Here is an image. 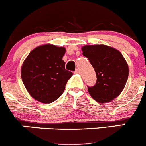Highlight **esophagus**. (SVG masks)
<instances>
[{"instance_id":"1","label":"esophagus","mask_w":146,"mask_h":146,"mask_svg":"<svg viewBox=\"0 0 146 146\" xmlns=\"http://www.w3.org/2000/svg\"><path fill=\"white\" fill-rule=\"evenodd\" d=\"M74 74H79V70H76V71L74 72Z\"/></svg>"}]
</instances>
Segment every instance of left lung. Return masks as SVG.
<instances>
[{
    "label": "left lung",
    "mask_w": 146,
    "mask_h": 146,
    "mask_svg": "<svg viewBox=\"0 0 146 146\" xmlns=\"http://www.w3.org/2000/svg\"><path fill=\"white\" fill-rule=\"evenodd\" d=\"M82 54L87 57L96 74V84L88 87L99 103L111 102L120 95L128 77V65L121 53L105 44L85 45Z\"/></svg>",
    "instance_id": "8db88e82"
}]
</instances>
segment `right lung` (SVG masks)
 Wrapping results in <instances>:
<instances>
[{
    "label": "right lung",
    "instance_id": "add662e5",
    "mask_svg": "<svg viewBox=\"0 0 146 146\" xmlns=\"http://www.w3.org/2000/svg\"><path fill=\"white\" fill-rule=\"evenodd\" d=\"M66 49L44 44L33 49L21 67L26 89L35 100L44 104L57 100L64 92L73 74L65 70L62 60Z\"/></svg>",
    "mask_w": 146,
    "mask_h": 146
}]
</instances>
